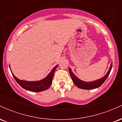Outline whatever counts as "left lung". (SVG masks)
<instances>
[{
	"mask_svg": "<svg viewBox=\"0 0 122 122\" xmlns=\"http://www.w3.org/2000/svg\"><path fill=\"white\" fill-rule=\"evenodd\" d=\"M112 67V62L111 64L110 67L109 68L108 71L106 75L104 76L103 77L101 78L100 79H98L96 81H91V82H86L84 81L81 80H80L77 77H76L75 75V74L72 72V69H71V68H69V73L71 75V78L73 82H74V84L76 85L79 88H81V89H95V88H98L99 86H100L103 84V82H104L107 79L109 75H110Z\"/></svg>",
	"mask_w": 122,
	"mask_h": 122,
	"instance_id": "obj_1",
	"label": "left lung"
}]
</instances>
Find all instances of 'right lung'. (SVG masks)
I'll return each mask as SVG.
<instances>
[{"label":"right lung","mask_w":122,"mask_h":122,"mask_svg":"<svg viewBox=\"0 0 122 122\" xmlns=\"http://www.w3.org/2000/svg\"><path fill=\"white\" fill-rule=\"evenodd\" d=\"M57 66H58V65L53 68L51 72L49 73V75L45 78L42 79L41 80L36 81H28L19 80L15 76L11 71V72L12 75L13 76L15 80H16V81L22 88L31 92H39L46 90V89L50 87L51 83H52L54 73L55 72Z\"/></svg>","instance_id":"1"}]
</instances>
